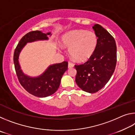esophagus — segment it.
I'll return each instance as SVG.
<instances>
[{
    "label": "esophagus",
    "mask_w": 135,
    "mask_h": 135,
    "mask_svg": "<svg viewBox=\"0 0 135 135\" xmlns=\"http://www.w3.org/2000/svg\"><path fill=\"white\" fill-rule=\"evenodd\" d=\"M74 67V64L71 62H68V68H71Z\"/></svg>",
    "instance_id": "34e87169"
}]
</instances>
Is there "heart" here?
<instances>
[{
  "mask_svg": "<svg viewBox=\"0 0 135 135\" xmlns=\"http://www.w3.org/2000/svg\"><path fill=\"white\" fill-rule=\"evenodd\" d=\"M98 42V37L94 32L85 30L70 31L62 37V45L69 48L71 57L79 62H85L92 56ZM63 46L61 45V49L64 48Z\"/></svg>",
  "mask_w": 135,
  "mask_h": 135,
  "instance_id": "1",
  "label": "heart"
}]
</instances>
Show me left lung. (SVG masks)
Returning <instances> with one entry per match:
<instances>
[{"label":"left lung","instance_id":"1","mask_svg":"<svg viewBox=\"0 0 135 135\" xmlns=\"http://www.w3.org/2000/svg\"><path fill=\"white\" fill-rule=\"evenodd\" d=\"M92 28L98 40L95 51L86 62L75 65L77 84L81 89L90 93L105 86L117 63V46L113 36L99 24H95Z\"/></svg>","mask_w":135,"mask_h":135}]
</instances>
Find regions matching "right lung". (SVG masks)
Wrapping results in <instances>:
<instances>
[{
    "instance_id": "obj_1",
    "label": "right lung",
    "mask_w": 135,
    "mask_h": 135,
    "mask_svg": "<svg viewBox=\"0 0 135 135\" xmlns=\"http://www.w3.org/2000/svg\"><path fill=\"white\" fill-rule=\"evenodd\" d=\"M51 35V32L44 33L38 30L29 32L20 40L13 54V62L20 83L28 93L39 98L49 97L58 90L61 78L68 69V62L64 61L50 65L42 74L33 77L28 76L22 71L20 64L19 56L27 43L47 40L49 36Z\"/></svg>"
}]
</instances>
